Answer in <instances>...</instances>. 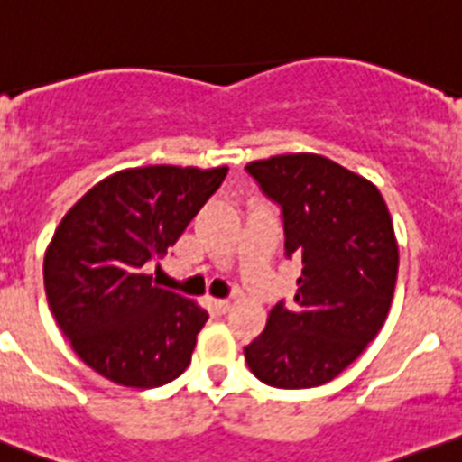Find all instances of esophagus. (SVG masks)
<instances>
[{"label":"esophagus","mask_w":462,"mask_h":462,"mask_svg":"<svg viewBox=\"0 0 462 462\" xmlns=\"http://www.w3.org/2000/svg\"><path fill=\"white\" fill-rule=\"evenodd\" d=\"M210 306H213V310L217 315H224L231 310V301L228 300H210Z\"/></svg>","instance_id":"1"}]
</instances>
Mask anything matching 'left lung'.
<instances>
[{"label": "left lung", "instance_id": "1", "mask_svg": "<svg viewBox=\"0 0 462 462\" xmlns=\"http://www.w3.org/2000/svg\"><path fill=\"white\" fill-rule=\"evenodd\" d=\"M247 172L281 204L285 254L301 261L297 306L270 310L247 365L274 388L328 383L388 318L399 267L390 210L370 179L319 153L261 158Z\"/></svg>", "mask_w": 462, "mask_h": 462}]
</instances>
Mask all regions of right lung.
Instances as JSON below:
<instances>
[{
    "label": "right lung",
    "instance_id": "add662e5",
    "mask_svg": "<svg viewBox=\"0 0 462 462\" xmlns=\"http://www.w3.org/2000/svg\"><path fill=\"white\" fill-rule=\"evenodd\" d=\"M228 168H126L90 188L56 226L45 292L88 367L126 388H158L190 365L208 313L158 288L144 263L168 254Z\"/></svg>",
    "mask_w": 462,
    "mask_h": 462
}]
</instances>
